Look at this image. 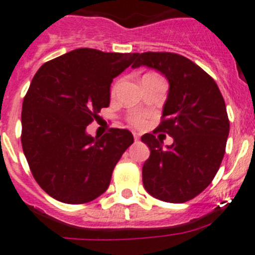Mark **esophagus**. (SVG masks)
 I'll use <instances>...</instances> for the list:
<instances>
[{"label": "esophagus", "instance_id": "obj_1", "mask_svg": "<svg viewBox=\"0 0 255 255\" xmlns=\"http://www.w3.org/2000/svg\"><path fill=\"white\" fill-rule=\"evenodd\" d=\"M133 137H134V140H135V142H137V140H139V135H138L137 133H134V134H133Z\"/></svg>", "mask_w": 255, "mask_h": 255}]
</instances>
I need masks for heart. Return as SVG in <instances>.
<instances>
[{"instance_id": "heart-1", "label": "heart", "mask_w": 255, "mask_h": 255, "mask_svg": "<svg viewBox=\"0 0 255 255\" xmlns=\"http://www.w3.org/2000/svg\"><path fill=\"white\" fill-rule=\"evenodd\" d=\"M117 86H118V85H116V86L113 87L112 94H115L116 90H117ZM129 122H130V125L134 126V127L143 128L144 126L146 125V122H148V121H146V116L145 115H134V116H132V117L129 118Z\"/></svg>"}]
</instances>
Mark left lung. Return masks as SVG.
I'll return each mask as SVG.
<instances>
[{
  "mask_svg": "<svg viewBox=\"0 0 255 255\" xmlns=\"http://www.w3.org/2000/svg\"><path fill=\"white\" fill-rule=\"evenodd\" d=\"M142 65L168 79V99L155 130L174 138L163 148L151 133L142 135L150 149L142 171L144 189L161 201L182 204L206 189L222 163L230 133L225 100L215 80L179 54L146 51L133 68Z\"/></svg>",
  "mask_w": 255,
  "mask_h": 255,
  "instance_id": "8db88e82",
  "label": "left lung"
}]
</instances>
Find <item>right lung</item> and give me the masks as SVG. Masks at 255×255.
Returning <instances> with one entry per match:
<instances>
[{"label":"right lung","mask_w":255,"mask_h":255,"mask_svg":"<svg viewBox=\"0 0 255 255\" xmlns=\"http://www.w3.org/2000/svg\"><path fill=\"white\" fill-rule=\"evenodd\" d=\"M138 55L80 48L35 73L23 100L20 142L35 181L53 199L86 204L110 186L133 135L111 128L94 138L86 127L109 107L112 80Z\"/></svg>","instance_id":"right-lung-1"}]
</instances>
